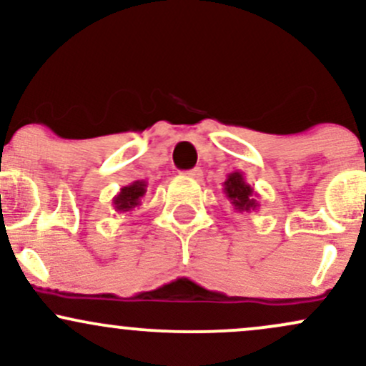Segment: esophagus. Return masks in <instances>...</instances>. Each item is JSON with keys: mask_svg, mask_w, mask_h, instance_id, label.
<instances>
[{"mask_svg": "<svg viewBox=\"0 0 366 366\" xmlns=\"http://www.w3.org/2000/svg\"><path fill=\"white\" fill-rule=\"evenodd\" d=\"M186 174L189 175V177H192V179H196V180H199L201 177H203V170L197 169V167H196V169H192V170H187Z\"/></svg>", "mask_w": 366, "mask_h": 366, "instance_id": "esophagus-1", "label": "esophagus"}]
</instances>
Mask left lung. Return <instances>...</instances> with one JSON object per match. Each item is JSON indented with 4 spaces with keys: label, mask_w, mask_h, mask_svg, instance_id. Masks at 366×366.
<instances>
[{
    "label": "left lung",
    "mask_w": 366,
    "mask_h": 366,
    "mask_svg": "<svg viewBox=\"0 0 366 366\" xmlns=\"http://www.w3.org/2000/svg\"><path fill=\"white\" fill-rule=\"evenodd\" d=\"M224 192L234 209L239 213H249L259 208L258 192L254 191L253 186L246 182L242 172H232V174L227 175L224 182Z\"/></svg>",
    "instance_id": "1"
}]
</instances>
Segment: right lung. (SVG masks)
I'll return each instance as SVG.
<instances>
[{"instance_id":"1","label":"right lung","mask_w":366,"mask_h":366,"mask_svg":"<svg viewBox=\"0 0 366 366\" xmlns=\"http://www.w3.org/2000/svg\"><path fill=\"white\" fill-rule=\"evenodd\" d=\"M146 191H148L146 180H134L129 186L122 187L119 194L113 197V208H115L117 213H127L139 208Z\"/></svg>"}]
</instances>
